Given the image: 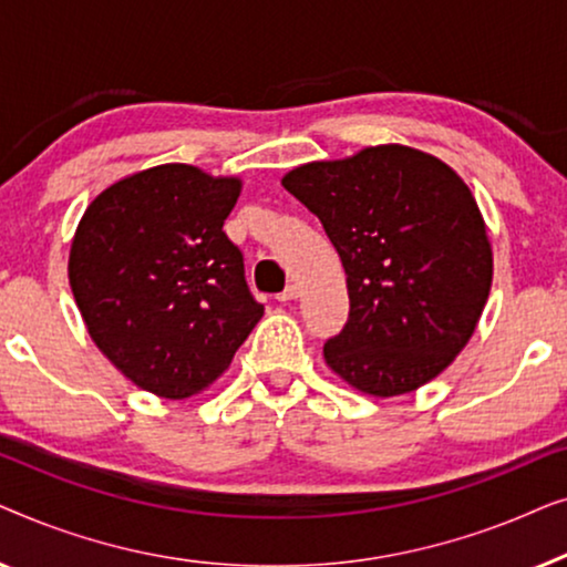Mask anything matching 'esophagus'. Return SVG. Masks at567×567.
Segmentation results:
<instances>
[{
  "label": "esophagus",
  "mask_w": 567,
  "mask_h": 567,
  "mask_svg": "<svg viewBox=\"0 0 567 567\" xmlns=\"http://www.w3.org/2000/svg\"><path fill=\"white\" fill-rule=\"evenodd\" d=\"M297 297H299V284H289L286 286V291L278 293V301H284L286 305V301H293Z\"/></svg>",
  "instance_id": "1"
}]
</instances>
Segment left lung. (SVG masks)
<instances>
[{
	"label": "left lung",
	"mask_w": 567,
	"mask_h": 567,
	"mask_svg": "<svg viewBox=\"0 0 567 567\" xmlns=\"http://www.w3.org/2000/svg\"><path fill=\"white\" fill-rule=\"evenodd\" d=\"M281 183L322 221L346 270L351 312L322 348L332 374L371 398L436 379L470 343L493 286L467 183L405 144L307 162Z\"/></svg>",
	"instance_id": "left-lung-1"
}]
</instances>
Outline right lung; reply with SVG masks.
I'll return each instance as SVG.
<instances>
[{
	"label": "right lung",
	"mask_w": 567,
	"mask_h": 567,
	"mask_svg": "<svg viewBox=\"0 0 567 567\" xmlns=\"http://www.w3.org/2000/svg\"><path fill=\"white\" fill-rule=\"evenodd\" d=\"M243 177L169 162L126 175L84 208L69 286L92 343L165 400L206 392L262 317L224 219Z\"/></svg>",
	"instance_id": "right-lung-1"
}]
</instances>
